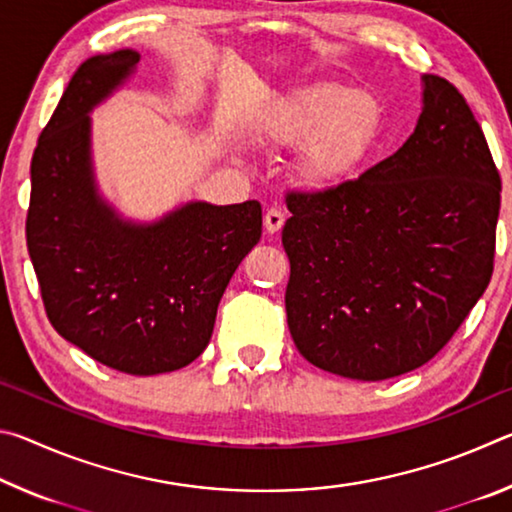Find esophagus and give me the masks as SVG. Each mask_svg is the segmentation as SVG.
Returning <instances> with one entry per match:
<instances>
[{"label": "esophagus", "mask_w": 512, "mask_h": 512, "mask_svg": "<svg viewBox=\"0 0 512 512\" xmlns=\"http://www.w3.org/2000/svg\"><path fill=\"white\" fill-rule=\"evenodd\" d=\"M282 225H284V212L277 210V207H271V210L264 214V230L268 235H275V232L282 230Z\"/></svg>", "instance_id": "esophagus-1"}]
</instances>
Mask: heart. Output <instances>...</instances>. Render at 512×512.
<instances>
[{"label":"heart","instance_id":"b5f03b06","mask_svg":"<svg viewBox=\"0 0 512 512\" xmlns=\"http://www.w3.org/2000/svg\"><path fill=\"white\" fill-rule=\"evenodd\" d=\"M384 108L375 94L341 85H311L277 112L268 137L302 146L298 173L311 189H329L354 176L381 135Z\"/></svg>","mask_w":512,"mask_h":512}]
</instances>
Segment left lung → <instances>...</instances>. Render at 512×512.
Returning a JSON list of instances; mask_svg holds the SVG:
<instances>
[{"mask_svg": "<svg viewBox=\"0 0 512 512\" xmlns=\"http://www.w3.org/2000/svg\"><path fill=\"white\" fill-rule=\"evenodd\" d=\"M501 178L452 83L422 76V112L391 158L332 189L287 194V323L309 363L381 381L445 348L488 289Z\"/></svg>", "mask_w": 512, "mask_h": 512, "instance_id": "obj_1", "label": "left lung"}]
</instances>
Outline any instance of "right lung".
<instances>
[{
	"label": "right lung",
	"mask_w": 512,
	"mask_h": 512,
	"mask_svg": "<svg viewBox=\"0 0 512 512\" xmlns=\"http://www.w3.org/2000/svg\"><path fill=\"white\" fill-rule=\"evenodd\" d=\"M137 63L119 49L74 72L33 151L27 246L56 332L146 377L201 357L232 273L262 237V205L189 201L137 223L99 194L90 112Z\"/></svg>",
	"instance_id": "obj_1"
}]
</instances>
